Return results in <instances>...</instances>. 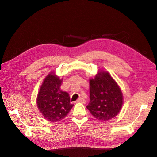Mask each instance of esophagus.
I'll use <instances>...</instances> for the list:
<instances>
[{"mask_svg": "<svg viewBox=\"0 0 157 157\" xmlns=\"http://www.w3.org/2000/svg\"><path fill=\"white\" fill-rule=\"evenodd\" d=\"M77 102H80V103H86V100L82 98H80L78 99Z\"/></svg>", "mask_w": 157, "mask_h": 157, "instance_id": "34e87169", "label": "esophagus"}]
</instances>
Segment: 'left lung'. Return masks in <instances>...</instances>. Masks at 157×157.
I'll list each match as a JSON object with an SVG mask.
<instances>
[{
    "label": "left lung",
    "mask_w": 157,
    "mask_h": 157,
    "mask_svg": "<svg viewBox=\"0 0 157 157\" xmlns=\"http://www.w3.org/2000/svg\"><path fill=\"white\" fill-rule=\"evenodd\" d=\"M122 103L121 90L108 72L99 71L94 78L90 79V103L86 107L95 118L112 119L120 112Z\"/></svg>",
    "instance_id": "8db88e82"
}]
</instances>
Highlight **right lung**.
<instances>
[{"label": "right lung", "mask_w": 157, "mask_h": 157, "mask_svg": "<svg viewBox=\"0 0 157 157\" xmlns=\"http://www.w3.org/2000/svg\"><path fill=\"white\" fill-rule=\"evenodd\" d=\"M62 79L54 73L46 76L38 93L36 104L42 115L50 122L62 120L73 107L69 94L60 90Z\"/></svg>", "instance_id": "add662e5"}]
</instances>
